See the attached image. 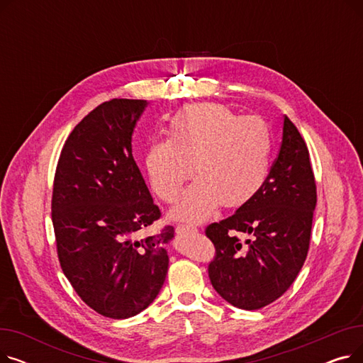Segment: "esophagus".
<instances>
[{
    "mask_svg": "<svg viewBox=\"0 0 363 363\" xmlns=\"http://www.w3.org/2000/svg\"><path fill=\"white\" fill-rule=\"evenodd\" d=\"M177 233H178V234H191V233H197V226L186 225V223H179V225L177 226Z\"/></svg>",
    "mask_w": 363,
    "mask_h": 363,
    "instance_id": "obj_1",
    "label": "esophagus"
}]
</instances>
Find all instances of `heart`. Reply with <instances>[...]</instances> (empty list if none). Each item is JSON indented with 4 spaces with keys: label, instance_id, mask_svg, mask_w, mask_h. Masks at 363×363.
Instances as JSON below:
<instances>
[{
    "label": "heart",
    "instance_id": "obj_1",
    "mask_svg": "<svg viewBox=\"0 0 363 363\" xmlns=\"http://www.w3.org/2000/svg\"><path fill=\"white\" fill-rule=\"evenodd\" d=\"M272 152L271 129L263 119L240 116L216 103L179 108L170 118L167 138L151 143L145 169L152 191L164 203L179 199L177 219L201 222L220 204L237 208L252 201L266 182Z\"/></svg>",
    "mask_w": 363,
    "mask_h": 363
}]
</instances>
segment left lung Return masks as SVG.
Returning a JSON list of instances; mask_svg holds the SVG:
<instances>
[{"label": "left lung", "instance_id": "left-lung-1", "mask_svg": "<svg viewBox=\"0 0 363 363\" xmlns=\"http://www.w3.org/2000/svg\"><path fill=\"white\" fill-rule=\"evenodd\" d=\"M315 206L309 150L285 116L278 157L257 196L206 228L216 249L208 278L218 294L238 309L256 311L287 291L308 256ZM235 232L250 238L242 243Z\"/></svg>", "mask_w": 363, "mask_h": 363}]
</instances>
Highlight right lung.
<instances>
[{"label": "right lung", "instance_id": "1", "mask_svg": "<svg viewBox=\"0 0 363 363\" xmlns=\"http://www.w3.org/2000/svg\"><path fill=\"white\" fill-rule=\"evenodd\" d=\"M145 100L113 99L69 135L52 188L57 255L74 291L113 319L135 316L162 290L174 226L143 237L160 218L132 156Z\"/></svg>", "mask_w": 363, "mask_h": 363}]
</instances>
